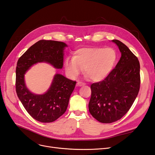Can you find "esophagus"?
I'll return each mask as SVG.
<instances>
[{
    "mask_svg": "<svg viewBox=\"0 0 155 155\" xmlns=\"http://www.w3.org/2000/svg\"><path fill=\"white\" fill-rule=\"evenodd\" d=\"M85 85V83H82V82H79V81H78V83H77V85L78 86H79V87H81V86H84Z\"/></svg>",
    "mask_w": 155,
    "mask_h": 155,
    "instance_id": "obj_1",
    "label": "esophagus"
}]
</instances>
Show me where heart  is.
<instances>
[{"mask_svg": "<svg viewBox=\"0 0 155 155\" xmlns=\"http://www.w3.org/2000/svg\"><path fill=\"white\" fill-rule=\"evenodd\" d=\"M116 59V52L112 48H82L75 52L72 60L65 59L64 68L66 74L71 79L77 78L83 70L87 79L100 82L109 76Z\"/></svg>", "mask_w": 155, "mask_h": 155, "instance_id": "1", "label": "heart"}]
</instances>
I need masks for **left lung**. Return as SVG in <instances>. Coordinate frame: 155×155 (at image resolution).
Masks as SVG:
<instances>
[{
	"label": "left lung",
	"instance_id": "left-lung-1",
	"mask_svg": "<svg viewBox=\"0 0 155 155\" xmlns=\"http://www.w3.org/2000/svg\"><path fill=\"white\" fill-rule=\"evenodd\" d=\"M121 56L114 69L104 80L91 86L88 109L98 121L110 124L121 119L137 98L140 85V63L125 44L112 40Z\"/></svg>",
	"mask_w": 155,
	"mask_h": 155
}]
</instances>
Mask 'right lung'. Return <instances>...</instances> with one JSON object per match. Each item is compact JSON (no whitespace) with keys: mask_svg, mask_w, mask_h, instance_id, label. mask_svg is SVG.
I'll use <instances>...</instances> for the list:
<instances>
[{"mask_svg":"<svg viewBox=\"0 0 155 155\" xmlns=\"http://www.w3.org/2000/svg\"><path fill=\"white\" fill-rule=\"evenodd\" d=\"M67 46L63 42L41 40L30 46L17 61V96L29 114L40 122H53L64 113L76 81L57 73L47 91L37 94L26 87L25 75L32 66L39 63H48L56 69H62L64 50Z\"/></svg>","mask_w":155,"mask_h":155,"instance_id":"right-lung-1","label":"right lung"}]
</instances>
